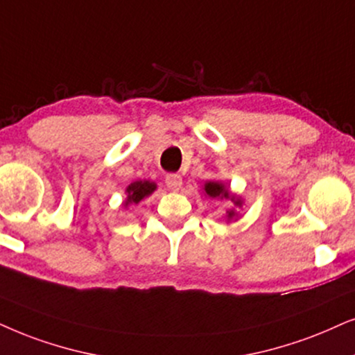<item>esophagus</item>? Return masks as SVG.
Segmentation results:
<instances>
[{"mask_svg": "<svg viewBox=\"0 0 355 355\" xmlns=\"http://www.w3.org/2000/svg\"><path fill=\"white\" fill-rule=\"evenodd\" d=\"M182 177L178 173H168L167 177H165V185H167L168 190H173V191H178L182 188Z\"/></svg>", "mask_w": 355, "mask_h": 355, "instance_id": "1", "label": "esophagus"}]
</instances>
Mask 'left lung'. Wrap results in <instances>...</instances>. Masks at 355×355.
<instances>
[{
    "instance_id": "left-lung-1",
    "label": "left lung",
    "mask_w": 355,
    "mask_h": 355,
    "mask_svg": "<svg viewBox=\"0 0 355 355\" xmlns=\"http://www.w3.org/2000/svg\"><path fill=\"white\" fill-rule=\"evenodd\" d=\"M203 195L208 196V198H211V200L231 201L232 208L226 211V214H224V219H226V223L237 221V219H239V209L242 208V206H244V198H242L241 195H237V193L231 191V188H230V185H227V183H224L221 180L205 182Z\"/></svg>"
}]
</instances>
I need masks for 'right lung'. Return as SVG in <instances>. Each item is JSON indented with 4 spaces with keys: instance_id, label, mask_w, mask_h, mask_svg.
Returning a JSON list of instances; mask_svg holds the SVG:
<instances>
[{
    "instance_id": "add662e5",
    "label": "right lung",
    "mask_w": 355,
    "mask_h": 355,
    "mask_svg": "<svg viewBox=\"0 0 355 355\" xmlns=\"http://www.w3.org/2000/svg\"><path fill=\"white\" fill-rule=\"evenodd\" d=\"M155 190H157V183L155 182H150V180L132 182L131 185L125 187V191H124L125 198L123 201V206L125 209H128L131 205L141 203L142 200L147 198V196H150Z\"/></svg>"
}]
</instances>
